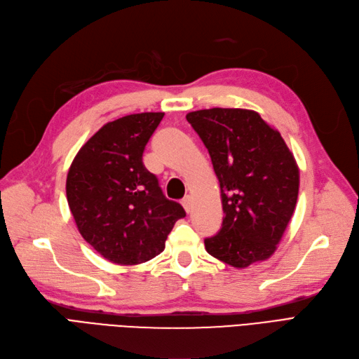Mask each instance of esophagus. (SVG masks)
I'll use <instances>...</instances> for the list:
<instances>
[{"label":"esophagus","instance_id":"34e87169","mask_svg":"<svg viewBox=\"0 0 359 359\" xmlns=\"http://www.w3.org/2000/svg\"><path fill=\"white\" fill-rule=\"evenodd\" d=\"M181 203H182V206L185 208V211L190 212V211H191V206H193V196H191V194L184 196V199L181 201Z\"/></svg>","mask_w":359,"mask_h":359}]
</instances>
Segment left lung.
Here are the masks:
<instances>
[{"label": "left lung", "mask_w": 359, "mask_h": 359, "mask_svg": "<svg viewBox=\"0 0 359 359\" xmlns=\"http://www.w3.org/2000/svg\"><path fill=\"white\" fill-rule=\"evenodd\" d=\"M212 160L224 218L205 239L208 254L236 269L276 251L297 203L300 172L280 133L252 109L189 113Z\"/></svg>", "instance_id": "1"}]
</instances>
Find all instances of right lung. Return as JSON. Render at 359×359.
Segmentation results:
<instances>
[{"instance_id":"1","label":"right lung","mask_w":359,"mask_h":359,"mask_svg":"<svg viewBox=\"0 0 359 359\" xmlns=\"http://www.w3.org/2000/svg\"><path fill=\"white\" fill-rule=\"evenodd\" d=\"M165 113L109 121L74 157L67 199L84 241L111 263H145L165 250L184 208L166 199L142 163L145 145Z\"/></svg>"}]
</instances>
